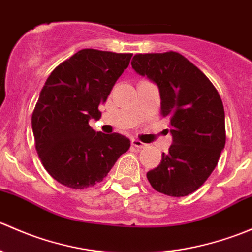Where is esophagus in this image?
Segmentation results:
<instances>
[{
  "label": "esophagus",
  "instance_id": "obj_1",
  "mask_svg": "<svg viewBox=\"0 0 252 252\" xmlns=\"http://www.w3.org/2000/svg\"><path fill=\"white\" fill-rule=\"evenodd\" d=\"M131 145H133V146H135V147H139V149H142V147L146 146L144 142L138 140V139H131Z\"/></svg>",
  "mask_w": 252,
  "mask_h": 252
}]
</instances>
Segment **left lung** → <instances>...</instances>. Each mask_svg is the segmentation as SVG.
<instances>
[{
  "instance_id": "1",
  "label": "left lung",
  "mask_w": 252,
  "mask_h": 252,
  "mask_svg": "<svg viewBox=\"0 0 252 252\" xmlns=\"http://www.w3.org/2000/svg\"><path fill=\"white\" fill-rule=\"evenodd\" d=\"M131 67L158 88L161 114L169 119L172 142L150 184L164 195L187 196L207 180L225 145L224 108L204 73L180 53L135 55Z\"/></svg>"
}]
</instances>
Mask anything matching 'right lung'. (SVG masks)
<instances>
[{"label":"right lung","mask_w":252,"mask_h":252,"mask_svg":"<svg viewBox=\"0 0 252 252\" xmlns=\"http://www.w3.org/2000/svg\"><path fill=\"white\" fill-rule=\"evenodd\" d=\"M131 56L84 48L47 78L32 126L45 169L61 184L72 189L94 187L130 147L128 138L95 131L89 121L100 119L98 106L106 102Z\"/></svg>","instance_id":"1"}]
</instances>
